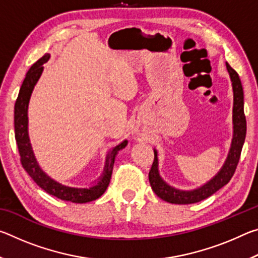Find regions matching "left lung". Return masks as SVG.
Returning <instances> with one entry per match:
<instances>
[{
    "mask_svg": "<svg viewBox=\"0 0 258 258\" xmlns=\"http://www.w3.org/2000/svg\"><path fill=\"white\" fill-rule=\"evenodd\" d=\"M225 64L229 72L231 82H232L233 89V138L232 142H231L228 158H226L224 165L222 166L220 172L211 181H208L206 184L199 186L195 190L184 191L168 185L161 178L158 171V155H157V151L154 150L155 159L149 172V182L155 194L159 198L165 200V202L177 205L202 202V200L211 197L213 194H215L217 190H220L225 184H228L235 172V168H237L240 159V155H241L244 138H246L247 125L246 117H244L243 112V90L241 81H240L238 73L233 68H231L228 62Z\"/></svg>",
    "mask_w": 258,
    "mask_h": 258,
    "instance_id": "left-lung-1",
    "label": "left lung"
}]
</instances>
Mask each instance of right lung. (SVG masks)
<instances>
[{
    "instance_id": "obj_1",
    "label": "right lung",
    "mask_w": 258,
    "mask_h": 258,
    "mask_svg": "<svg viewBox=\"0 0 258 258\" xmlns=\"http://www.w3.org/2000/svg\"><path fill=\"white\" fill-rule=\"evenodd\" d=\"M50 59V54L43 55L40 60H37L29 71L26 74V77L20 87L18 98L15 104V137L18 146L20 161L25 171L29 174L36 184L46 191L47 194L61 200L72 202L76 204H84L98 199L107 190L111 178V173L113 168V163L118 151L124 149L127 146V141L124 140L118 146L109 151L106 158V165H104L103 173L99 178L97 184L90 187H73L61 184L53 178H51L38 165L36 158L29 142L28 137V103L30 95L36 85L37 81L40 80L43 72V63H45Z\"/></svg>"
}]
</instances>
